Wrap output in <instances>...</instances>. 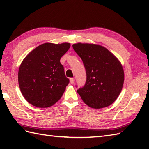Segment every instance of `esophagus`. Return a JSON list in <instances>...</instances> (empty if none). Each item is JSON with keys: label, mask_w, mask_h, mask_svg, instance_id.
<instances>
[{"label": "esophagus", "mask_w": 149, "mask_h": 149, "mask_svg": "<svg viewBox=\"0 0 149 149\" xmlns=\"http://www.w3.org/2000/svg\"><path fill=\"white\" fill-rule=\"evenodd\" d=\"M74 81H75V79L74 78H70V83L72 84H73L74 83Z\"/></svg>", "instance_id": "1"}]
</instances>
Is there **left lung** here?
<instances>
[{
  "instance_id": "obj_1",
  "label": "left lung",
  "mask_w": 149,
  "mask_h": 149,
  "mask_svg": "<svg viewBox=\"0 0 149 149\" xmlns=\"http://www.w3.org/2000/svg\"><path fill=\"white\" fill-rule=\"evenodd\" d=\"M72 47L83 60L86 72V84L77 91L82 100L94 109L110 106L119 96L124 82L121 63L98 44L77 43Z\"/></svg>"
}]
</instances>
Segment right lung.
Returning <instances> with one entry per match:
<instances>
[{"label": "right lung", "instance_id": "1", "mask_svg": "<svg viewBox=\"0 0 149 149\" xmlns=\"http://www.w3.org/2000/svg\"><path fill=\"white\" fill-rule=\"evenodd\" d=\"M70 47L69 43H43L23 59L18 70V84L31 105L49 107L61 98L69 79L60 59Z\"/></svg>", "mask_w": 149, "mask_h": 149}]
</instances>
